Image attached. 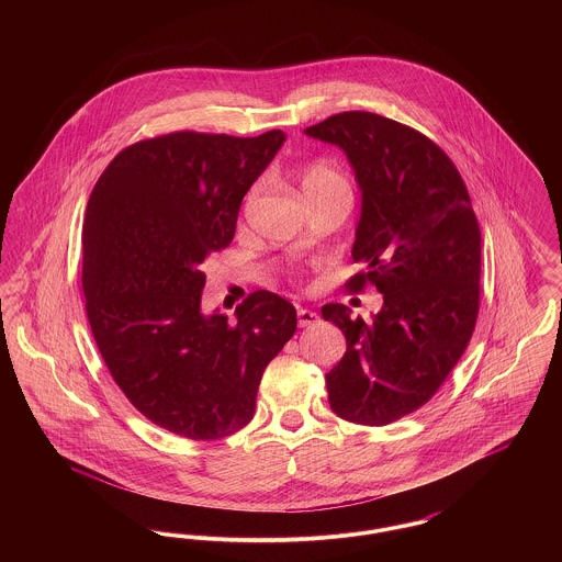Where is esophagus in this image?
<instances>
[{"instance_id": "obj_1", "label": "esophagus", "mask_w": 562, "mask_h": 562, "mask_svg": "<svg viewBox=\"0 0 562 562\" xmlns=\"http://www.w3.org/2000/svg\"><path fill=\"white\" fill-rule=\"evenodd\" d=\"M296 322H299L301 328H305V326H314L316 322H321V316H318L316 312H312V310L299 307V310H296Z\"/></svg>"}]
</instances>
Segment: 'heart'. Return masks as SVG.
<instances>
[{
	"label": "heart",
	"instance_id": "b5f03b06",
	"mask_svg": "<svg viewBox=\"0 0 562 562\" xmlns=\"http://www.w3.org/2000/svg\"><path fill=\"white\" fill-rule=\"evenodd\" d=\"M344 188L346 186V181H344V177L335 170V168H330L328 164H324V161H316V164H310L303 172H301V188H303V193H307V191H314V189H324V188ZM257 193V188L250 191V198Z\"/></svg>",
	"mask_w": 562,
	"mask_h": 562
}]
</instances>
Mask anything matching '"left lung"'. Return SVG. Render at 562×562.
I'll use <instances>...</instances> for the list:
<instances>
[{
  "label": "left lung",
  "instance_id": "obj_1",
  "mask_svg": "<svg viewBox=\"0 0 562 562\" xmlns=\"http://www.w3.org/2000/svg\"><path fill=\"white\" fill-rule=\"evenodd\" d=\"M303 133L337 145L362 209L351 257L383 294L369 322L326 303L322 318L348 349L326 374L330 408L360 426H387L436 394L470 344L481 294V227L449 156L424 136L369 111H344Z\"/></svg>",
  "mask_w": 562,
  "mask_h": 562
}]
</instances>
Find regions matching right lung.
<instances>
[{"instance_id":"add662e5","label":"right lung","mask_w":562,"mask_h":562,"mask_svg":"<svg viewBox=\"0 0 562 562\" xmlns=\"http://www.w3.org/2000/svg\"><path fill=\"white\" fill-rule=\"evenodd\" d=\"M284 138H147L120 151L90 193L81 289L94 341L136 411L183 438L244 428L266 367L296 330L293 303L269 291L250 294L234 324L202 312V266L234 240L241 198Z\"/></svg>"}]
</instances>
